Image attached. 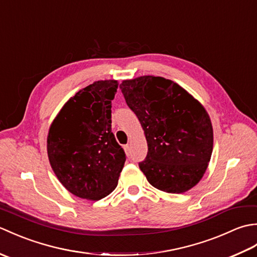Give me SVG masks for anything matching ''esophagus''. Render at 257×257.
Returning a JSON list of instances; mask_svg holds the SVG:
<instances>
[{
	"mask_svg": "<svg viewBox=\"0 0 257 257\" xmlns=\"http://www.w3.org/2000/svg\"><path fill=\"white\" fill-rule=\"evenodd\" d=\"M123 149H124V151H125V154H127L128 156L130 155V145H124L123 146Z\"/></svg>",
	"mask_w": 257,
	"mask_h": 257,
	"instance_id": "obj_1",
	"label": "esophagus"
}]
</instances>
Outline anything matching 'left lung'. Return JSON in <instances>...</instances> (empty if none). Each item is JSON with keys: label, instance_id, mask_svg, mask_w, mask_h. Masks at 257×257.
Returning a JSON list of instances; mask_svg holds the SVG:
<instances>
[{"label": "left lung", "instance_id": "left-lung-1", "mask_svg": "<svg viewBox=\"0 0 257 257\" xmlns=\"http://www.w3.org/2000/svg\"><path fill=\"white\" fill-rule=\"evenodd\" d=\"M148 144L140 170L152 187L183 193L203 177L213 150V129L204 107L177 83L141 76L120 84Z\"/></svg>", "mask_w": 257, "mask_h": 257}]
</instances>
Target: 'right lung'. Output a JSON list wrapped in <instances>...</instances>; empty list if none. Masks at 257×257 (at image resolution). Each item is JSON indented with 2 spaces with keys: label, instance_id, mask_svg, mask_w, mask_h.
<instances>
[{
  "label": "right lung",
  "instance_id": "obj_1",
  "mask_svg": "<svg viewBox=\"0 0 257 257\" xmlns=\"http://www.w3.org/2000/svg\"><path fill=\"white\" fill-rule=\"evenodd\" d=\"M117 80L94 81L65 103L51 124L47 155L70 193L97 201L116 189L125 154L111 133Z\"/></svg>",
  "mask_w": 257,
  "mask_h": 257
}]
</instances>
